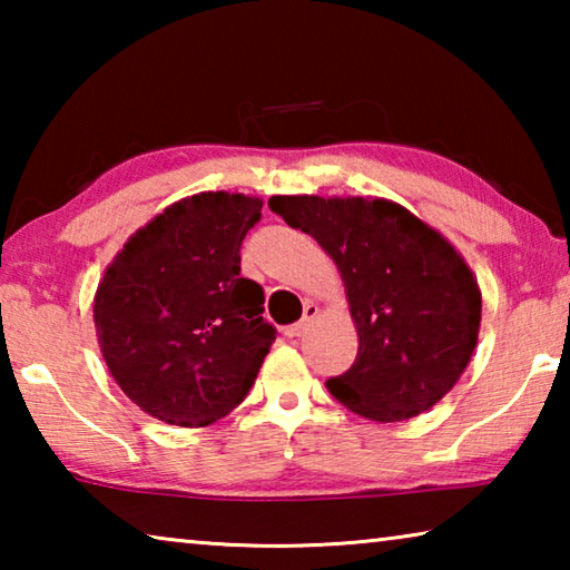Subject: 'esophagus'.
I'll use <instances>...</instances> for the list:
<instances>
[{
	"mask_svg": "<svg viewBox=\"0 0 570 570\" xmlns=\"http://www.w3.org/2000/svg\"><path fill=\"white\" fill-rule=\"evenodd\" d=\"M316 312H320V308H316L314 304H306V308H304V320H302V322H296V324H292V326H286V334H288V336H302V334H306L308 324L314 322Z\"/></svg>",
	"mask_w": 570,
	"mask_h": 570,
	"instance_id": "1",
	"label": "esophagus"
}]
</instances>
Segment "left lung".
Wrapping results in <instances>:
<instances>
[{"instance_id":"left-lung-1","label":"left lung","mask_w":570,"mask_h":570,"mask_svg":"<svg viewBox=\"0 0 570 570\" xmlns=\"http://www.w3.org/2000/svg\"><path fill=\"white\" fill-rule=\"evenodd\" d=\"M268 208L332 256L360 336L326 387L374 422H402L445 397L478 346L482 294L438 228L372 196H272Z\"/></svg>"}]
</instances>
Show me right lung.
Returning a JSON list of instances; mask_svg holds the SVG:
<instances>
[{
    "mask_svg": "<svg viewBox=\"0 0 570 570\" xmlns=\"http://www.w3.org/2000/svg\"><path fill=\"white\" fill-rule=\"evenodd\" d=\"M262 206L226 190L180 198L105 268L92 298L102 360L150 417L206 428L244 402L262 370L276 332L238 254Z\"/></svg>",
    "mask_w": 570,
    "mask_h": 570,
    "instance_id": "add662e5",
    "label": "right lung"
}]
</instances>
